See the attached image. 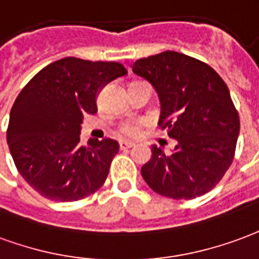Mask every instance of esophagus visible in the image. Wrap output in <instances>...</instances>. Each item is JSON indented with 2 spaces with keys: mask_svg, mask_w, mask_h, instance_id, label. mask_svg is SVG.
<instances>
[{
  "mask_svg": "<svg viewBox=\"0 0 259 259\" xmlns=\"http://www.w3.org/2000/svg\"><path fill=\"white\" fill-rule=\"evenodd\" d=\"M135 146V143L134 142H128V141H121L120 142V149L121 150H125V149H131Z\"/></svg>",
  "mask_w": 259,
  "mask_h": 259,
  "instance_id": "esophagus-1",
  "label": "esophagus"
}]
</instances>
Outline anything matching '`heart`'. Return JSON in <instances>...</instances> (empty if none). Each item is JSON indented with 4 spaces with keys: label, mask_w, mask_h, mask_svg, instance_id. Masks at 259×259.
Returning <instances> with one entry per match:
<instances>
[{
    "label": "heart",
    "mask_w": 259,
    "mask_h": 259,
    "mask_svg": "<svg viewBox=\"0 0 259 259\" xmlns=\"http://www.w3.org/2000/svg\"><path fill=\"white\" fill-rule=\"evenodd\" d=\"M120 131L125 135H135L138 132V124L137 122H125L120 127Z\"/></svg>",
    "instance_id": "b5f03b06"
}]
</instances>
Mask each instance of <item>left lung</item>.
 Instances as JSON below:
<instances>
[{"label": "left lung", "instance_id": "8db88e82", "mask_svg": "<svg viewBox=\"0 0 259 259\" xmlns=\"http://www.w3.org/2000/svg\"><path fill=\"white\" fill-rule=\"evenodd\" d=\"M131 67L156 90L158 125L178 142L171 154L153 145L152 158L141 168L143 179L169 199L203 196L222 179L235 156L240 120L228 85L207 63L174 51Z\"/></svg>", "mask_w": 259, "mask_h": 259}]
</instances>
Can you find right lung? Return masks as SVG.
<instances>
[{"label":"right lung","instance_id":"obj_1","mask_svg":"<svg viewBox=\"0 0 259 259\" xmlns=\"http://www.w3.org/2000/svg\"><path fill=\"white\" fill-rule=\"evenodd\" d=\"M127 74L117 62L63 58L38 71L20 91L9 114L7 142L16 168L41 196L77 201L105 184L118 142L80 143L84 114L98 111L96 96Z\"/></svg>","mask_w":259,"mask_h":259}]
</instances>
